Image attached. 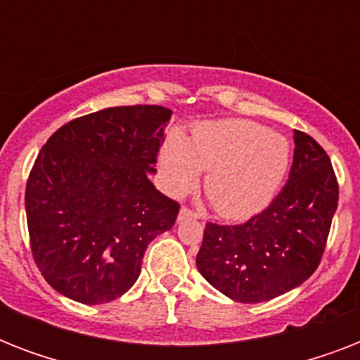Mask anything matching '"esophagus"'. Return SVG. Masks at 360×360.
<instances>
[{
    "mask_svg": "<svg viewBox=\"0 0 360 360\" xmlns=\"http://www.w3.org/2000/svg\"><path fill=\"white\" fill-rule=\"evenodd\" d=\"M200 214L196 211H192L191 207H181L179 211V220H185V219H198Z\"/></svg>",
    "mask_w": 360,
    "mask_h": 360,
    "instance_id": "34e87169",
    "label": "esophagus"
}]
</instances>
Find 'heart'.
Masks as SVG:
<instances>
[{
	"label": "heart",
	"instance_id": "b5f03b06",
	"mask_svg": "<svg viewBox=\"0 0 360 360\" xmlns=\"http://www.w3.org/2000/svg\"><path fill=\"white\" fill-rule=\"evenodd\" d=\"M288 164L284 136L243 120L198 124L188 141L172 136L162 149L169 191L185 194L196 186L200 169L209 172L205 194L214 211L230 220L259 213L278 191Z\"/></svg>",
	"mask_w": 360,
	"mask_h": 360
}]
</instances>
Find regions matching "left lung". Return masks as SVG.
<instances>
[{"label":"left lung","mask_w":360,"mask_h":360,"mask_svg":"<svg viewBox=\"0 0 360 360\" xmlns=\"http://www.w3.org/2000/svg\"><path fill=\"white\" fill-rule=\"evenodd\" d=\"M290 181L273 202L243 224L207 222L198 271L220 293L263 302L310 278L323 257L338 207V181L323 147L293 130Z\"/></svg>","instance_id":"left-lung-1"}]
</instances>
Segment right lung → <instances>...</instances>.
I'll return each mask as SVG.
<instances>
[{
  "label": "right lung",
  "instance_id": "1",
  "mask_svg": "<svg viewBox=\"0 0 360 360\" xmlns=\"http://www.w3.org/2000/svg\"><path fill=\"white\" fill-rule=\"evenodd\" d=\"M169 115L164 106L104 108L59 127L37 155L25 185L31 256L65 297H121L147 245L175 224L179 203L147 177Z\"/></svg>",
  "mask_w": 360,
  "mask_h": 360
}]
</instances>
